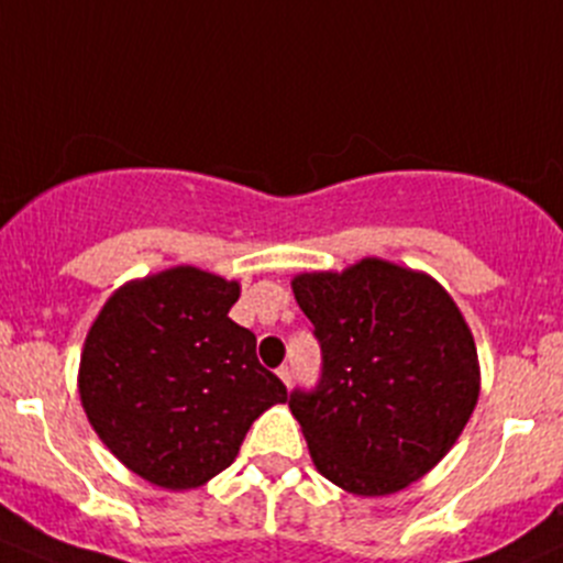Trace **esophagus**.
<instances>
[{"mask_svg": "<svg viewBox=\"0 0 563 563\" xmlns=\"http://www.w3.org/2000/svg\"><path fill=\"white\" fill-rule=\"evenodd\" d=\"M277 378H280V382L286 384V387H291V382H294L291 367H288V365H280V367H277Z\"/></svg>", "mask_w": 563, "mask_h": 563, "instance_id": "obj_1", "label": "esophagus"}]
</instances>
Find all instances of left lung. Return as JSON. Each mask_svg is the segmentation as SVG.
I'll list each match as a JSON object with an SVG mask.
<instances>
[{"instance_id":"left-lung-1","label":"left lung","mask_w":563,"mask_h":563,"mask_svg":"<svg viewBox=\"0 0 563 563\" xmlns=\"http://www.w3.org/2000/svg\"><path fill=\"white\" fill-rule=\"evenodd\" d=\"M321 343V382L291 391L318 474L391 496L455 446L479 400L468 323L430 275L384 258L291 280Z\"/></svg>"}]
</instances>
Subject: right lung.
Returning a JSON list of instances; mask_svg holds the SVG:
<instances>
[{"label":"right lung","instance_id":"right-lung-1","mask_svg":"<svg viewBox=\"0 0 563 563\" xmlns=\"http://www.w3.org/2000/svg\"><path fill=\"white\" fill-rule=\"evenodd\" d=\"M240 283L198 266L139 277L108 297L84 340L78 395L111 455L163 490L229 468L250 424L288 400L229 318Z\"/></svg>","mask_w":563,"mask_h":563}]
</instances>
